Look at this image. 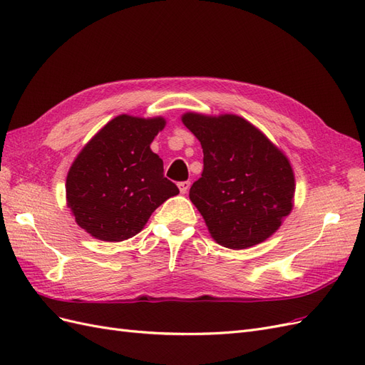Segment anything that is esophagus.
I'll list each match as a JSON object with an SVG mask.
<instances>
[{"mask_svg":"<svg viewBox=\"0 0 365 365\" xmlns=\"http://www.w3.org/2000/svg\"><path fill=\"white\" fill-rule=\"evenodd\" d=\"M178 187H180V192L182 195H185L187 192H189V189H190V182L189 181H182V182L178 184Z\"/></svg>","mask_w":365,"mask_h":365,"instance_id":"esophagus-1","label":"esophagus"}]
</instances>
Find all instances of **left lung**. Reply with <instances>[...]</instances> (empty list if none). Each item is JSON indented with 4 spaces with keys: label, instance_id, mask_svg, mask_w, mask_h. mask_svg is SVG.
<instances>
[{
    "label": "left lung",
    "instance_id": "1",
    "mask_svg": "<svg viewBox=\"0 0 365 365\" xmlns=\"http://www.w3.org/2000/svg\"><path fill=\"white\" fill-rule=\"evenodd\" d=\"M181 120L202 146L204 170L189 196L212 237L230 250L271 237L294 207L288 157L239 115L185 113Z\"/></svg>",
    "mask_w": 365,
    "mask_h": 365
}]
</instances>
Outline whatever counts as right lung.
I'll list each match as a JSON object with an SVG mask.
<instances>
[{
	"instance_id": "add662e5",
	"label": "right lung",
	"mask_w": 365,
	"mask_h": 365,
	"mask_svg": "<svg viewBox=\"0 0 365 365\" xmlns=\"http://www.w3.org/2000/svg\"><path fill=\"white\" fill-rule=\"evenodd\" d=\"M165 126L163 117L121 114L86 143L65 182L67 205L77 225L105 242L138 235L150 215L180 190L164 178L163 160L150 143Z\"/></svg>"
}]
</instances>
